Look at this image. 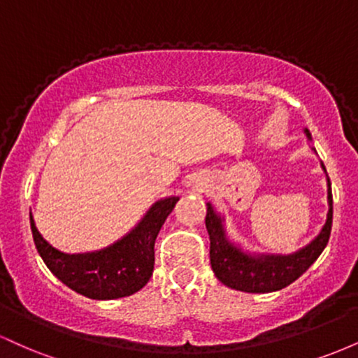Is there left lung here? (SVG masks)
<instances>
[{
    "instance_id": "8db88e82",
    "label": "left lung",
    "mask_w": 358,
    "mask_h": 358,
    "mask_svg": "<svg viewBox=\"0 0 358 358\" xmlns=\"http://www.w3.org/2000/svg\"><path fill=\"white\" fill-rule=\"evenodd\" d=\"M305 134L311 141L310 131L305 129ZM322 168L327 173L323 163ZM327 187V222L310 244L293 254H256L244 250L239 244H234L225 232L224 217L215 212V208L208 202L205 225L210 237V264L213 274L222 285L244 293H273L296 281L318 259L330 239L334 200H331V183L328 175Z\"/></svg>"
}]
</instances>
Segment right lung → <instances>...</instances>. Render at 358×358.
Wrapping results in <instances>:
<instances>
[{
    "label": "right lung",
    "mask_w": 358,
    "mask_h": 358,
    "mask_svg": "<svg viewBox=\"0 0 358 358\" xmlns=\"http://www.w3.org/2000/svg\"><path fill=\"white\" fill-rule=\"evenodd\" d=\"M166 196L150 207L134 229L101 250L65 254L52 248L36 229L30 212V225L40 257L76 293L90 299H117L131 296L150 281L155 266V241L178 202Z\"/></svg>",
    "instance_id": "add662e5"
}]
</instances>
